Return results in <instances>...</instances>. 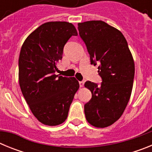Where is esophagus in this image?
<instances>
[{"label": "esophagus", "instance_id": "34e87169", "mask_svg": "<svg viewBox=\"0 0 152 152\" xmlns=\"http://www.w3.org/2000/svg\"><path fill=\"white\" fill-rule=\"evenodd\" d=\"M79 84H80V88H83L84 85V83L83 82V81H79Z\"/></svg>", "mask_w": 152, "mask_h": 152}]
</instances>
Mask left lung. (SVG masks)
<instances>
[{"label":"left lung","mask_w":152,"mask_h":152,"mask_svg":"<svg viewBox=\"0 0 152 152\" xmlns=\"http://www.w3.org/2000/svg\"><path fill=\"white\" fill-rule=\"evenodd\" d=\"M91 64H99L101 85L87 81L92 98L84 105L87 121L97 128L111 126L121 117L129 101L135 63L123 33L102 20L78 23Z\"/></svg>","instance_id":"obj_1"}]
</instances>
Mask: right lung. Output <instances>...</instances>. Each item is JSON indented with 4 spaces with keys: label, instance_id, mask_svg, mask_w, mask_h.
Returning a JSON list of instances; mask_svg holds the SVG:
<instances>
[{
    "label": "right lung",
    "instance_id": "1",
    "mask_svg": "<svg viewBox=\"0 0 152 152\" xmlns=\"http://www.w3.org/2000/svg\"><path fill=\"white\" fill-rule=\"evenodd\" d=\"M77 32L71 23H45L25 39L19 57V84L31 112L41 123L58 126L68 117L79 89L75 77L56 75L63 48Z\"/></svg>",
    "mask_w": 152,
    "mask_h": 152
}]
</instances>
